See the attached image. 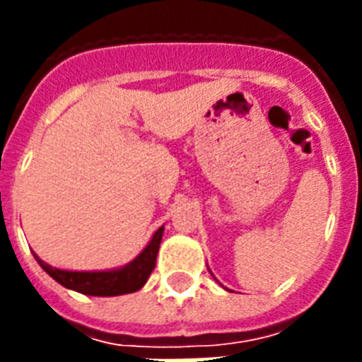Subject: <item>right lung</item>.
I'll return each mask as SVG.
<instances>
[{"mask_svg": "<svg viewBox=\"0 0 362 362\" xmlns=\"http://www.w3.org/2000/svg\"><path fill=\"white\" fill-rule=\"evenodd\" d=\"M163 237V227H159L148 246L136 255L129 264H125L118 270H107V272H71V270L52 269L50 264L37 257V263L41 264L47 274L62 284L67 289L78 291L82 295H93V297H116L125 293L139 291L146 284L148 276L152 274L156 267L159 244Z\"/></svg>", "mask_w": 362, "mask_h": 362, "instance_id": "obj_1", "label": "right lung"}]
</instances>
